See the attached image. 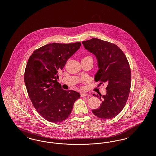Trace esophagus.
Here are the masks:
<instances>
[{"instance_id":"34e87169","label":"esophagus","mask_w":156,"mask_h":156,"mask_svg":"<svg viewBox=\"0 0 156 156\" xmlns=\"http://www.w3.org/2000/svg\"><path fill=\"white\" fill-rule=\"evenodd\" d=\"M88 94H87V93H81V97H87V96H88Z\"/></svg>"}]
</instances>
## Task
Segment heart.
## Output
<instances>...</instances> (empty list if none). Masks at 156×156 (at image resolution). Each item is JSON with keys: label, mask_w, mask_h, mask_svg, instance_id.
<instances>
[{"label": "heart", "mask_w": 156, "mask_h": 156, "mask_svg": "<svg viewBox=\"0 0 156 156\" xmlns=\"http://www.w3.org/2000/svg\"><path fill=\"white\" fill-rule=\"evenodd\" d=\"M88 58H92H92L91 56H90V55H87V56H85L82 59H88Z\"/></svg>", "instance_id": "b5f03b06"}]
</instances>
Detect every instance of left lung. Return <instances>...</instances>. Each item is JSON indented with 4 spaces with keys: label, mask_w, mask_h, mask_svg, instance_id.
Wrapping results in <instances>:
<instances>
[{
    "label": "left lung",
    "mask_w": 156,
    "mask_h": 156,
    "mask_svg": "<svg viewBox=\"0 0 156 156\" xmlns=\"http://www.w3.org/2000/svg\"><path fill=\"white\" fill-rule=\"evenodd\" d=\"M85 48L95 55L98 71L95 81L106 82V94H94L103 98L99 108L92 113L99 118L109 119L117 116L125 107L130 93L131 71L126 55L118 46L97 38L82 41Z\"/></svg>",
    "instance_id": "left-lung-1"
}]
</instances>
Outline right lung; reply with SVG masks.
Segmentation results:
<instances>
[{
	"label": "right lung",
	"mask_w": 156,
	"mask_h": 156,
	"mask_svg": "<svg viewBox=\"0 0 156 156\" xmlns=\"http://www.w3.org/2000/svg\"><path fill=\"white\" fill-rule=\"evenodd\" d=\"M77 42L50 43L35 50L26 65L24 81L35 109L45 120L58 123L70 115L80 93L64 90L57 82L58 72L81 47Z\"/></svg>",
	"instance_id": "obj_1"
}]
</instances>
